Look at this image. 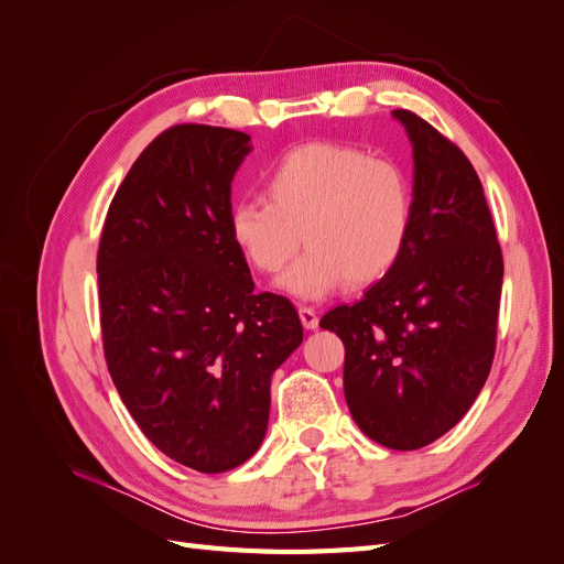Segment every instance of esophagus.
I'll return each mask as SVG.
<instances>
[{"instance_id": "34e87169", "label": "esophagus", "mask_w": 564, "mask_h": 564, "mask_svg": "<svg viewBox=\"0 0 564 564\" xmlns=\"http://www.w3.org/2000/svg\"><path fill=\"white\" fill-rule=\"evenodd\" d=\"M299 317H301L305 329H317L319 317H317V311L311 308V305H301V308H299Z\"/></svg>"}]
</instances>
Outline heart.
I'll return each instance as SVG.
<instances>
[{"label":"heart","mask_w":564,"mask_h":564,"mask_svg":"<svg viewBox=\"0 0 564 564\" xmlns=\"http://www.w3.org/2000/svg\"><path fill=\"white\" fill-rule=\"evenodd\" d=\"M265 199L237 202L230 235L245 259L278 275L308 245L282 286L322 299L362 289L395 268L414 228V187L404 166L367 150L315 141L286 150L263 174ZM304 237L301 238L300 235Z\"/></svg>","instance_id":"heart-1"}]
</instances>
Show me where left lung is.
Returning a JSON list of instances; mask_svg holds the SVG:
<instances>
[{"label": "left lung", "instance_id": "left-lung-1", "mask_svg": "<svg viewBox=\"0 0 564 564\" xmlns=\"http://www.w3.org/2000/svg\"><path fill=\"white\" fill-rule=\"evenodd\" d=\"M414 145V228L400 263L319 319L346 346L344 390L360 431L412 452L452 431L497 352L503 256L482 183L456 143L392 110Z\"/></svg>", "mask_w": 564, "mask_h": 564}]
</instances>
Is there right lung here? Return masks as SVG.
Masks as SVG:
<instances>
[{
	"label": "right lung",
	"mask_w": 564,
	"mask_h": 564,
	"mask_svg": "<svg viewBox=\"0 0 564 564\" xmlns=\"http://www.w3.org/2000/svg\"><path fill=\"white\" fill-rule=\"evenodd\" d=\"M249 135L162 131L117 187L98 245V305L112 383L143 435L199 473L261 447L270 381L303 340L289 299L253 294L230 235V183Z\"/></svg>",
	"instance_id": "1"
}]
</instances>
